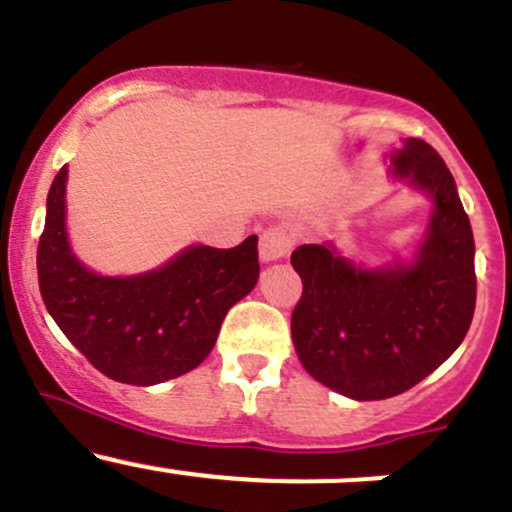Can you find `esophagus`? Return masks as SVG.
<instances>
[{"mask_svg":"<svg viewBox=\"0 0 512 512\" xmlns=\"http://www.w3.org/2000/svg\"><path fill=\"white\" fill-rule=\"evenodd\" d=\"M289 247H292V240L285 230L280 227H270V230L262 232L260 237V260L262 262H275L282 260L287 255Z\"/></svg>","mask_w":512,"mask_h":512,"instance_id":"obj_1","label":"esophagus"}]
</instances>
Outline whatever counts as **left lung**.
Returning <instances> with one entry per match:
<instances>
[{
  "instance_id": "8db88e82",
  "label": "left lung",
  "mask_w": 512,
  "mask_h": 512,
  "mask_svg": "<svg viewBox=\"0 0 512 512\" xmlns=\"http://www.w3.org/2000/svg\"><path fill=\"white\" fill-rule=\"evenodd\" d=\"M391 178L431 200L409 257L361 265L337 242L299 245L302 299L292 342L309 376L354 401L399 396L426 379L466 337L476 309V242L443 158L421 138L386 153Z\"/></svg>"
}]
</instances>
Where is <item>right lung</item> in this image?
Listing matches in <instances>:
<instances>
[{"label": "right lung", "instance_id": "right-lung-1", "mask_svg": "<svg viewBox=\"0 0 512 512\" xmlns=\"http://www.w3.org/2000/svg\"><path fill=\"white\" fill-rule=\"evenodd\" d=\"M66 180L64 165L46 195L36 250L41 299L66 339L121 384H163L203 364L227 309L257 285V235L232 250L188 245L138 275H98L71 247Z\"/></svg>", "mask_w": 512, "mask_h": 512}]
</instances>
